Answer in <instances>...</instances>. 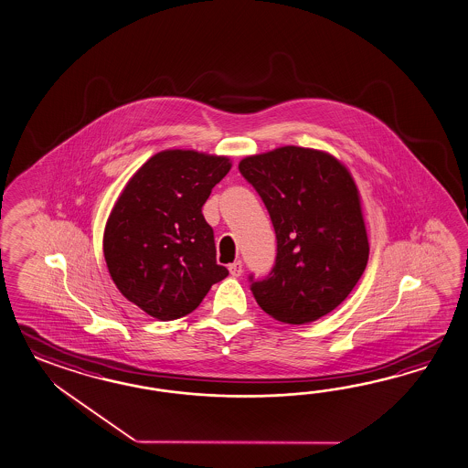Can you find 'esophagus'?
Here are the masks:
<instances>
[{"label":"esophagus","instance_id":"esophagus-1","mask_svg":"<svg viewBox=\"0 0 468 468\" xmlns=\"http://www.w3.org/2000/svg\"><path fill=\"white\" fill-rule=\"evenodd\" d=\"M229 274L233 275V277H239L241 272H243V263L241 261H237V262L229 263Z\"/></svg>","mask_w":468,"mask_h":468}]
</instances>
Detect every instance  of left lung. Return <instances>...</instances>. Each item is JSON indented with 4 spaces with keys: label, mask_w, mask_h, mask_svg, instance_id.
I'll return each instance as SVG.
<instances>
[{
    "label": "left lung",
    "mask_w": 468,
    "mask_h": 468,
    "mask_svg": "<svg viewBox=\"0 0 468 468\" xmlns=\"http://www.w3.org/2000/svg\"><path fill=\"white\" fill-rule=\"evenodd\" d=\"M274 227L277 255L263 279L249 275L259 306L303 324L340 306L362 277L368 239L350 172L319 150L281 147L241 160Z\"/></svg>",
    "instance_id": "1"
}]
</instances>
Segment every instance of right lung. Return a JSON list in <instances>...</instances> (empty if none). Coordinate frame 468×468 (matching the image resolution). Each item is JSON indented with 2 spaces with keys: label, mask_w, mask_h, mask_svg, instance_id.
I'll list each match as a JSON object with an SVG mask.
<instances>
[{
  "label": "right lung",
  "mask_w": 468,
  "mask_h": 468,
  "mask_svg": "<svg viewBox=\"0 0 468 468\" xmlns=\"http://www.w3.org/2000/svg\"><path fill=\"white\" fill-rule=\"evenodd\" d=\"M229 157L165 150L128 181L104 229V259L120 292L162 321L201 304L229 271L217 263L215 233L203 217Z\"/></svg>",
  "instance_id": "1"
}]
</instances>
